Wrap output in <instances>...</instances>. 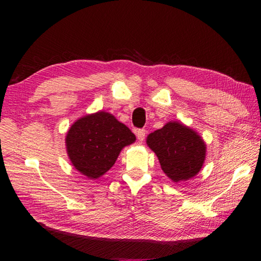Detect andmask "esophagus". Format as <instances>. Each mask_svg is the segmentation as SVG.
<instances>
[{"label":"esophagus","instance_id":"obj_1","mask_svg":"<svg viewBox=\"0 0 261 261\" xmlns=\"http://www.w3.org/2000/svg\"><path fill=\"white\" fill-rule=\"evenodd\" d=\"M145 136H146V130H145V129L137 130V138H138L140 143H143V140L145 139Z\"/></svg>","mask_w":261,"mask_h":261}]
</instances>
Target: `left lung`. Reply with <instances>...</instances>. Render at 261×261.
<instances>
[{
  "instance_id": "obj_1",
  "label": "left lung",
  "mask_w": 261,
  "mask_h": 261,
  "mask_svg": "<svg viewBox=\"0 0 261 261\" xmlns=\"http://www.w3.org/2000/svg\"><path fill=\"white\" fill-rule=\"evenodd\" d=\"M147 145L160 161L161 168L174 182L196 176L205 161L204 140L190 127L169 122L147 137Z\"/></svg>"
}]
</instances>
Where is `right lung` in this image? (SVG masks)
<instances>
[{
  "mask_svg": "<svg viewBox=\"0 0 261 261\" xmlns=\"http://www.w3.org/2000/svg\"><path fill=\"white\" fill-rule=\"evenodd\" d=\"M135 140L129 127L112 114L98 112L74 122L65 143L74 168L88 178L95 179L107 173L122 148Z\"/></svg>",
  "mask_w": 261,
  "mask_h": 261,
  "instance_id": "1",
  "label": "right lung"
}]
</instances>
